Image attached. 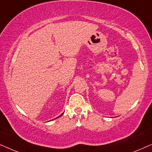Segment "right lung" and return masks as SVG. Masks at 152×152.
Wrapping results in <instances>:
<instances>
[{
	"label": "right lung",
	"mask_w": 152,
	"mask_h": 152,
	"mask_svg": "<svg viewBox=\"0 0 152 152\" xmlns=\"http://www.w3.org/2000/svg\"><path fill=\"white\" fill-rule=\"evenodd\" d=\"M62 114H63V113H62ZM61 115H60V116H58V117H56V118H58V117H60V116H61Z\"/></svg>",
	"instance_id": "obj_1"
}]
</instances>
